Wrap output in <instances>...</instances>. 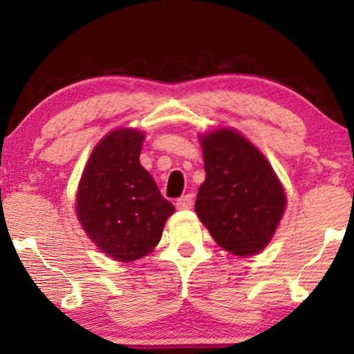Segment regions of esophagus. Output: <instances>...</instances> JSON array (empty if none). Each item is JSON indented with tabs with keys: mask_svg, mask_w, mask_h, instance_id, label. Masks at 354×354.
I'll return each mask as SVG.
<instances>
[{
	"mask_svg": "<svg viewBox=\"0 0 354 354\" xmlns=\"http://www.w3.org/2000/svg\"><path fill=\"white\" fill-rule=\"evenodd\" d=\"M176 208L178 209H189V208H193V196H191V194H185V196L178 198V200H176Z\"/></svg>",
	"mask_w": 354,
	"mask_h": 354,
	"instance_id": "34e87169",
	"label": "esophagus"
}]
</instances>
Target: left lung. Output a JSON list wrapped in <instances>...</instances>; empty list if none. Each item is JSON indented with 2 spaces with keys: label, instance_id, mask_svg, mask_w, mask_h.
I'll return each instance as SVG.
<instances>
[{
  "label": "left lung",
  "instance_id": "8db88e82",
  "mask_svg": "<svg viewBox=\"0 0 354 354\" xmlns=\"http://www.w3.org/2000/svg\"><path fill=\"white\" fill-rule=\"evenodd\" d=\"M206 180L194 209L219 246L236 256L261 251L278 228L286 196L266 158L234 129L201 140Z\"/></svg>",
  "mask_w": 354,
  "mask_h": 354
}]
</instances>
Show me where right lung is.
<instances>
[{"label": "right lung", "mask_w": 354, "mask_h": 354, "mask_svg": "<svg viewBox=\"0 0 354 354\" xmlns=\"http://www.w3.org/2000/svg\"><path fill=\"white\" fill-rule=\"evenodd\" d=\"M145 135L116 129L89 156L78 188V219L103 253L135 261L160 243L174 206L140 163Z\"/></svg>", "instance_id": "add662e5"}]
</instances>
